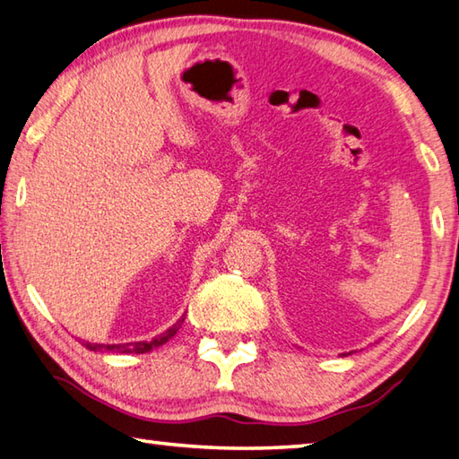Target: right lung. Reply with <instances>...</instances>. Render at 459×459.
Returning <instances> with one entry per match:
<instances>
[{
  "mask_svg": "<svg viewBox=\"0 0 459 459\" xmlns=\"http://www.w3.org/2000/svg\"><path fill=\"white\" fill-rule=\"evenodd\" d=\"M182 321H185V316H180V319L172 325V327L169 331H164L162 335L154 337L152 341H138V343H124V345H98V343H88L86 341V349H90V351H116V353H148L152 351V349L164 345L166 341L172 339L174 335H177V331L180 329Z\"/></svg>",
  "mask_w": 459,
  "mask_h": 459,
  "instance_id": "right-lung-1",
  "label": "right lung"
}]
</instances>
